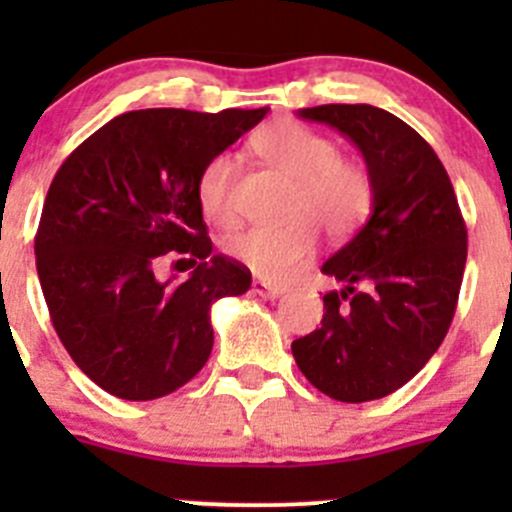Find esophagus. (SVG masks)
I'll use <instances>...</instances> for the list:
<instances>
[{"label": "esophagus", "instance_id": "1", "mask_svg": "<svg viewBox=\"0 0 512 512\" xmlns=\"http://www.w3.org/2000/svg\"><path fill=\"white\" fill-rule=\"evenodd\" d=\"M252 292L260 294V297H265V299H275V297H280V294H285V287L272 285V282H265V280H255L252 282Z\"/></svg>", "mask_w": 512, "mask_h": 512}]
</instances>
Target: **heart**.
Listing matches in <instances>:
<instances>
[{
  "instance_id": "1",
  "label": "heart",
  "mask_w": 512,
  "mask_h": 512,
  "mask_svg": "<svg viewBox=\"0 0 512 512\" xmlns=\"http://www.w3.org/2000/svg\"><path fill=\"white\" fill-rule=\"evenodd\" d=\"M252 146L272 168L294 180L287 225L247 227L227 240V255L257 277L287 282L304 270L317 247V227L329 237H347L374 208V180L361 163L342 158L332 138L297 121H275L257 131ZM237 163L218 153L203 165L195 183L205 218L230 227L237 223L232 200Z\"/></svg>"
}]
</instances>
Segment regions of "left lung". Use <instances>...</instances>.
<instances>
[{
	"instance_id": "8db88e82",
	"label": "left lung",
	"mask_w": 512,
	"mask_h": 512,
	"mask_svg": "<svg viewBox=\"0 0 512 512\" xmlns=\"http://www.w3.org/2000/svg\"><path fill=\"white\" fill-rule=\"evenodd\" d=\"M299 116L337 128L359 148L374 180V210L324 262V275L347 287L324 294L322 327L294 339V361L329 399H384L414 379L451 327L466 223L443 163L394 113L327 103Z\"/></svg>"
}]
</instances>
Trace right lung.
Segmentation results:
<instances>
[{"label": "right lung", "mask_w": 512, "mask_h": 512, "mask_svg": "<svg viewBox=\"0 0 512 512\" xmlns=\"http://www.w3.org/2000/svg\"><path fill=\"white\" fill-rule=\"evenodd\" d=\"M265 113L128 111L56 170L36 272L61 344L108 394L151 401L188 384L213 352L210 304L250 289L245 265L210 255L195 183ZM165 256L194 267L188 281L157 280Z\"/></svg>", "instance_id": "obj_1"}]
</instances>
